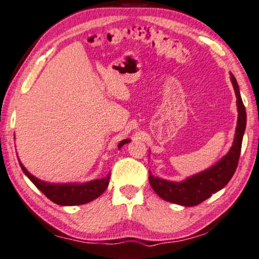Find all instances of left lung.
Returning <instances> with one entry per match:
<instances>
[{"mask_svg":"<svg viewBox=\"0 0 259 259\" xmlns=\"http://www.w3.org/2000/svg\"><path fill=\"white\" fill-rule=\"evenodd\" d=\"M231 80L235 91L237 110H239L235 137L231 150L214 166L202 173L192 175L182 182H170L155 178L149 171V181L152 189L163 200L183 206H195L215 194L217 191L221 190L233 178L240 159L242 139L247 124V113L242 101L239 85L232 73Z\"/></svg>","mask_w":259,"mask_h":259,"instance_id":"obj_1","label":"left lung"}]
</instances>
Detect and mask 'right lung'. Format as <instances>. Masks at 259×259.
I'll use <instances>...</instances> for the list:
<instances>
[{
	"mask_svg": "<svg viewBox=\"0 0 259 259\" xmlns=\"http://www.w3.org/2000/svg\"><path fill=\"white\" fill-rule=\"evenodd\" d=\"M130 139H123L118 143V149L129 143ZM19 161V166L22 168L28 179L31 180L32 183L42 192V194L59 205H63V206H73V205H81L86 204L91 200L96 199L104 191L107 189L110 174H108L104 179L93 180V181L85 182V183H65V184H55V183H48L41 180L34 178L33 175L28 173V170L23 166V163Z\"/></svg>",
	"mask_w": 259,
	"mask_h": 259,
	"instance_id": "add662e5",
	"label": "right lung"
}]
</instances>
